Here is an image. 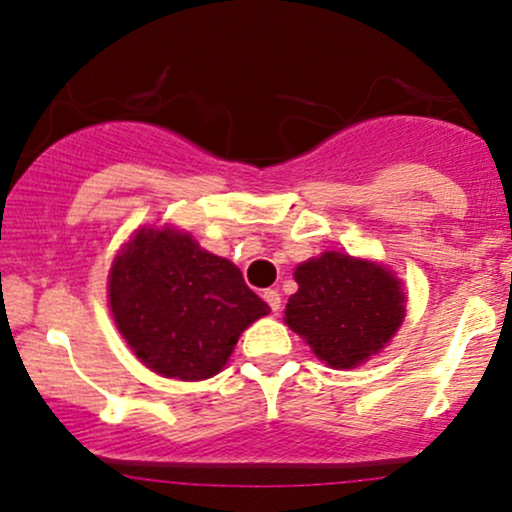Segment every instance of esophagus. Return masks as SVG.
<instances>
[{"mask_svg": "<svg viewBox=\"0 0 512 512\" xmlns=\"http://www.w3.org/2000/svg\"><path fill=\"white\" fill-rule=\"evenodd\" d=\"M264 301L269 303V308H272V313H279L281 310V293L276 289H267L264 291Z\"/></svg>", "mask_w": 512, "mask_h": 512, "instance_id": "1", "label": "esophagus"}]
</instances>
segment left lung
<instances>
[{"instance_id": "8db88e82", "label": "left lung", "mask_w": 512, "mask_h": 512, "mask_svg": "<svg viewBox=\"0 0 512 512\" xmlns=\"http://www.w3.org/2000/svg\"><path fill=\"white\" fill-rule=\"evenodd\" d=\"M286 325L330 368H356L395 337L404 320L402 281L378 262L322 252L298 264Z\"/></svg>"}]
</instances>
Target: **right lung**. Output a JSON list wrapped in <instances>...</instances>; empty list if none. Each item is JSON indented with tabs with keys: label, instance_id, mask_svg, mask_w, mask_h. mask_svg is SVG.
<instances>
[{
	"label": "right lung",
	"instance_id": "right-lung-1",
	"mask_svg": "<svg viewBox=\"0 0 512 512\" xmlns=\"http://www.w3.org/2000/svg\"><path fill=\"white\" fill-rule=\"evenodd\" d=\"M110 313L134 356L158 375L207 380L245 327L269 313L233 262L175 228H139L108 276Z\"/></svg>",
	"mask_w": 512,
	"mask_h": 512
}]
</instances>
